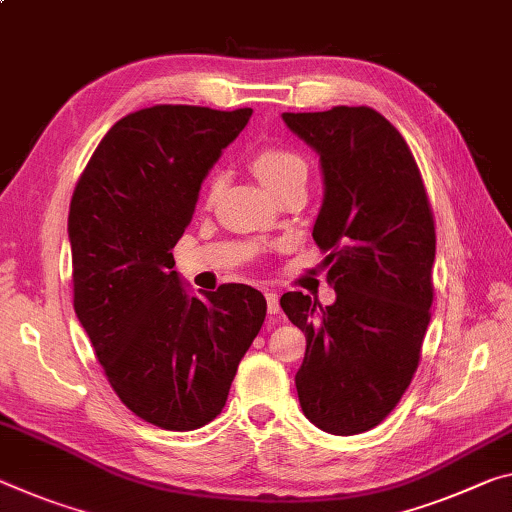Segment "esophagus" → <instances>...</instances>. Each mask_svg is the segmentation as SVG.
I'll use <instances>...</instances> for the list:
<instances>
[{
	"mask_svg": "<svg viewBox=\"0 0 512 512\" xmlns=\"http://www.w3.org/2000/svg\"><path fill=\"white\" fill-rule=\"evenodd\" d=\"M266 310H269V314H278L280 312V298L278 294H273V291H266Z\"/></svg>",
	"mask_w": 512,
	"mask_h": 512,
	"instance_id": "34e87169",
	"label": "esophagus"
}]
</instances>
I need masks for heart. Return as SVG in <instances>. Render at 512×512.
<instances>
[{
    "mask_svg": "<svg viewBox=\"0 0 512 512\" xmlns=\"http://www.w3.org/2000/svg\"><path fill=\"white\" fill-rule=\"evenodd\" d=\"M250 168H253L257 180L271 191L280 182H285L289 175H294L296 170H305V164L303 159L291 150L262 148L253 154V159H250ZM216 191H218V180H212V184H209V196H214Z\"/></svg>",
    "mask_w": 512,
    "mask_h": 512,
    "instance_id": "1",
    "label": "heart"
}]
</instances>
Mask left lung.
I'll return each instance as SVG.
<instances>
[{"instance_id": "1", "label": "left lung", "mask_w": 512, "mask_h": 512, "mask_svg": "<svg viewBox=\"0 0 512 512\" xmlns=\"http://www.w3.org/2000/svg\"><path fill=\"white\" fill-rule=\"evenodd\" d=\"M282 120L319 154L323 202L312 237L328 253L337 294L328 307L303 291L280 298L307 339L298 401L321 431L358 435L396 408L417 371L433 305V212L408 143L378 111Z\"/></svg>"}]
</instances>
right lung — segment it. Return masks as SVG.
Wrapping results in <instances>:
<instances>
[{
  "instance_id": "1",
  "label": "right lung",
  "mask_w": 512,
  "mask_h": 512,
  "mask_svg": "<svg viewBox=\"0 0 512 512\" xmlns=\"http://www.w3.org/2000/svg\"><path fill=\"white\" fill-rule=\"evenodd\" d=\"M250 116L186 104L129 113L72 193L75 314L113 392L164 431H196L221 415L266 316L264 296L248 285L193 296L170 253L209 170Z\"/></svg>"
}]
</instances>
